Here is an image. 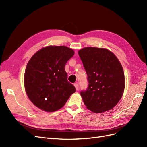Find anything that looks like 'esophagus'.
<instances>
[{
	"mask_svg": "<svg viewBox=\"0 0 147 147\" xmlns=\"http://www.w3.org/2000/svg\"><path fill=\"white\" fill-rule=\"evenodd\" d=\"M74 86L76 88V90L78 91L79 90V86H78V83H75L74 84Z\"/></svg>",
	"mask_w": 147,
	"mask_h": 147,
	"instance_id": "esophagus-1",
	"label": "esophagus"
}]
</instances>
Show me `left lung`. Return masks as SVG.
Masks as SVG:
<instances>
[{"instance_id":"left-lung-1","label":"left lung","mask_w":147,"mask_h":147,"mask_svg":"<svg viewBox=\"0 0 147 147\" xmlns=\"http://www.w3.org/2000/svg\"><path fill=\"white\" fill-rule=\"evenodd\" d=\"M88 75V86L82 91L84 105L91 112L102 113L113 108L124 90V75L121 63L107 49L86 47L78 51Z\"/></svg>"}]
</instances>
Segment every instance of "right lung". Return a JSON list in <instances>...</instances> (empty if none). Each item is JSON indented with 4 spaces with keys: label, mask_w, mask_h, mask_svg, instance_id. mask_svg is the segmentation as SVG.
I'll return each instance as SVG.
<instances>
[{
    "label": "right lung",
    "mask_w": 147,
    "mask_h": 147,
    "mask_svg": "<svg viewBox=\"0 0 147 147\" xmlns=\"http://www.w3.org/2000/svg\"><path fill=\"white\" fill-rule=\"evenodd\" d=\"M74 55L65 46H48L31 57L24 74L26 94L32 103L47 112H53L65 105L76 90L67 80L65 65Z\"/></svg>",
    "instance_id": "add662e5"
}]
</instances>
